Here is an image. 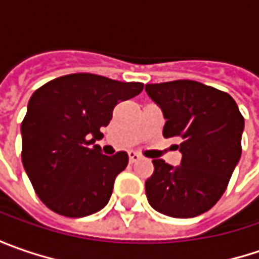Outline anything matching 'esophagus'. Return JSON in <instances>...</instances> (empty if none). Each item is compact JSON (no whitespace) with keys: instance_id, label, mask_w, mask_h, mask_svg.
<instances>
[{"instance_id":"1","label":"esophagus","mask_w":259,"mask_h":259,"mask_svg":"<svg viewBox=\"0 0 259 259\" xmlns=\"http://www.w3.org/2000/svg\"><path fill=\"white\" fill-rule=\"evenodd\" d=\"M128 157H130V163H135V161H138V160L141 158L140 154L135 153V151H130V153H128Z\"/></svg>"}]
</instances>
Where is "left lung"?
Returning <instances> with one entry per match:
<instances>
[{
  "instance_id": "8db88e82",
  "label": "left lung",
  "mask_w": 259,
  "mask_h": 259,
  "mask_svg": "<svg viewBox=\"0 0 259 259\" xmlns=\"http://www.w3.org/2000/svg\"><path fill=\"white\" fill-rule=\"evenodd\" d=\"M145 92L163 112L164 138L179 137L182 163L153 160L145 182L151 207L171 218H194L225 193L241 158L244 118L232 96L194 80L148 83Z\"/></svg>"
}]
</instances>
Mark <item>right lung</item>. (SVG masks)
<instances>
[{"label":"right lung","instance_id":"obj_1","mask_svg":"<svg viewBox=\"0 0 259 259\" xmlns=\"http://www.w3.org/2000/svg\"><path fill=\"white\" fill-rule=\"evenodd\" d=\"M91 73L56 77L31 95L21 124L23 165L40 200L67 218L96 213L109 202L128 154H102L96 140L115 105L143 91Z\"/></svg>","mask_w":259,"mask_h":259}]
</instances>
